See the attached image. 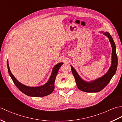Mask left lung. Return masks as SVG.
I'll use <instances>...</instances> for the list:
<instances>
[{
  "label": "left lung",
  "instance_id": "1",
  "mask_svg": "<svg viewBox=\"0 0 122 122\" xmlns=\"http://www.w3.org/2000/svg\"><path fill=\"white\" fill-rule=\"evenodd\" d=\"M100 33H102L108 38L112 46V61H111V66L107 73L103 76L92 81H86L79 76L76 69L71 65L72 72L76 80V86L82 91L89 93L100 92L108 84L113 76H114L117 70L118 61L114 41L108 32H104L103 31H100Z\"/></svg>",
  "mask_w": 122,
  "mask_h": 122
}]
</instances>
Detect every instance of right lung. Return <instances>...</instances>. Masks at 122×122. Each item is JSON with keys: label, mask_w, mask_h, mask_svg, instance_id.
<instances>
[{"label": "right lung", "mask_w": 122, "mask_h": 122, "mask_svg": "<svg viewBox=\"0 0 122 122\" xmlns=\"http://www.w3.org/2000/svg\"><path fill=\"white\" fill-rule=\"evenodd\" d=\"M7 63L9 76L11 77L15 86L18 88V89L25 95L29 96V97H45V96L48 95L52 93L54 89V82H55L57 73H58L60 68L63 64V62H60L56 64L53 66L51 76L48 81L45 84L38 86H29L22 84L21 83L18 81L10 70L8 60H7Z\"/></svg>", "instance_id": "add662e5"}]
</instances>
